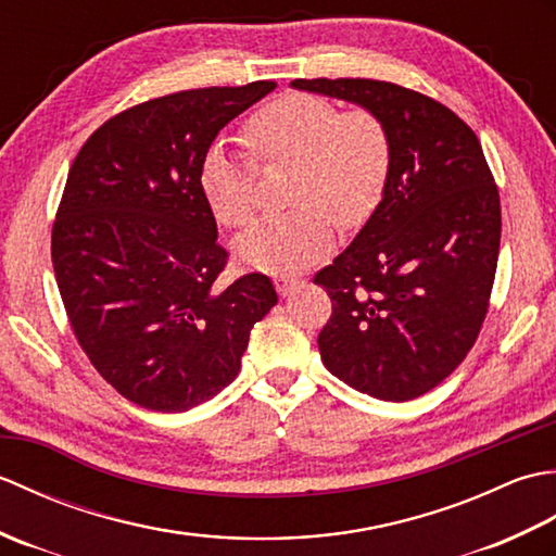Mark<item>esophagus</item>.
<instances>
[{
    "instance_id": "esophagus-1",
    "label": "esophagus",
    "mask_w": 556,
    "mask_h": 556,
    "mask_svg": "<svg viewBox=\"0 0 556 556\" xmlns=\"http://www.w3.org/2000/svg\"><path fill=\"white\" fill-rule=\"evenodd\" d=\"M301 285V279L296 275H277L275 277V289L281 293V296H289V293Z\"/></svg>"
}]
</instances>
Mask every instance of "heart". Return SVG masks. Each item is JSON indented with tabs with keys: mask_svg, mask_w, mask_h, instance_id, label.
<instances>
[{
	"mask_svg": "<svg viewBox=\"0 0 556 556\" xmlns=\"http://www.w3.org/2000/svg\"><path fill=\"white\" fill-rule=\"evenodd\" d=\"M243 150L210 148L200 169L205 203L224 227L241 229L257 210V167H289L285 198L293 205L236 241L241 263L293 271L334 248L337 224L361 229L382 203L394 167L387 122L368 108L339 112L313 92H287L243 124Z\"/></svg>",
	"mask_w": 556,
	"mask_h": 556,
	"instance_id": "heart-1",
	"label": "heart"
}]
</instances>
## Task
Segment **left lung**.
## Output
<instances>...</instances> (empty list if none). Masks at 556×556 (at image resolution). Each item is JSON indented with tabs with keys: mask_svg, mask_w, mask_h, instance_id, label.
<instances>
[{
	"mask_svg": "<svg viewBox=\"0 0 556 556\" xmlns=\"http://www.w3.org/2000/svg\"><path fill=\"white\" fill-rule=\"evenodd\" d=\"M387 122L394 167L382 203L313 281L332 299L325 368L384 401L430 392L468 356L500 257V191L480 140L418 90L372 78H296Z\"/></svg>",
	"mask_w": 556,
	"mask_h": 556,
	"instance_id": "obj_1",
	"label": "left lung"
}]
</instances>
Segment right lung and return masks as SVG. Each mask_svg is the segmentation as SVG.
I'll use <instances>...</instances> for the list:
<instances>
[{
    "instance_id": "right-lung-1",
    "label": "right lung",
    "mask_w": 556,
    "mask_h": 556,
    "mask_svg": "<svg viewBox=\"0 0 556 556\" xmlns=\"http://www.w3.org/2000/svg\"><path fill=\"white\" fill-rule=\"evenodd\" d=\"M269 90L275 80H255L134 104L71 164L52 224L56 287L80 349L140 408L215 396L277 303L263 271L217 285L229 253L200 188L212 140Z\"/></svg>"
}]
</instances>
